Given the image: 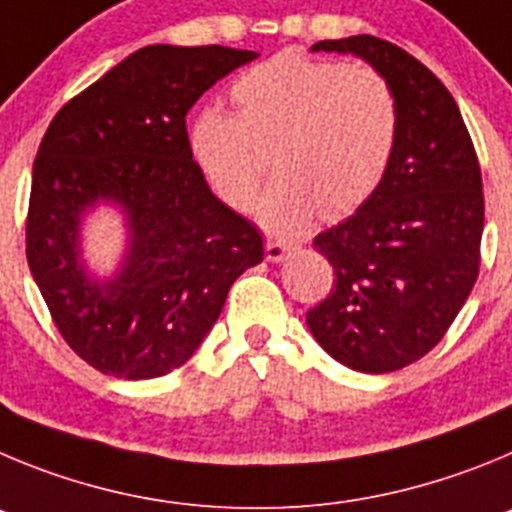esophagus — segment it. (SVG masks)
I'll return each mask as SVG.
<instances>
[{"mask_svg": "<svg viewBox=\"0 0 512 512\" xmlns=\"http://www.w3.org/2000/svg\"><path fill=\"white\" fill-rule=\"evenodd\" d=\"M288 252H290V245H285V242H280V239H267L265 257L270 262L285 260V255H288Z\"/></svg>", "mask_w": 512, "mask_h": 512, "instance_id": "1", "label": "esophagus"}]
</instances>
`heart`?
<instances>
[{"label":"heart","mask_w":512,"mask_h":512,"mask_svg":"<svg viewBox=\"0 0 512 512\" xmlns=\"http://www.w3.org/2000/svg\"><path fill=\"white\" fill-rule=\"evenodd\" d=\"M237 114L211 107L191 127V153L211 191L247 211L270 173L280 176L257 214L273 232L301 229L316 211L347 214L388 176L400 140V99L370 63L278 53L234 81Z\"/></svg>","instance_id":"heart-1"}]
</instances>
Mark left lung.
<instances>
[{
  "label": "left lung",
  "mask_w": 512,
  "mask_h": 512,
  "mask_svg": "<svg viewBox=\"0 0 512 512\" xmlns=\"http://www.w3.org/2000/svg\"><path fill=\"white\" fill-rule=\"evenodd\" d=\"M311 50L359 55L398 91L403 124L388 176L352 216L313 239L336 280L306 313L336 362L395 372L444 339L480 275V163L454 96L411 53L372 35Z\"/></svg>",
  "instance_id": "left-lung-1"
}]
</instances>
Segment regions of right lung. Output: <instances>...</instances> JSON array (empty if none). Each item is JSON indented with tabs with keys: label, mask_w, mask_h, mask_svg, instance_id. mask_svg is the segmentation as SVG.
<instances>
[{
	"label": "right lung",
	"mask_w": 512,
	"mask_h": 512,
	"mask_svg": "<svg viewBox=\"0 0 512 512\" xmlns=\"http://www.w3.org/2000/svg\"><path fill=\"white\" fill-rule=\"evenodd\" d=\"M224 45H147L55 114L32 165L27 265L68 347L104 375L147 380L181 367L234 280L265 257L252 222L216 199L191 153L188 109L255 61ZM96 200L123 206L131 247L99 284L77 255Z\"/></svg>",
	"instance_id": "right-lung-1"
}]
</instances>
